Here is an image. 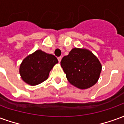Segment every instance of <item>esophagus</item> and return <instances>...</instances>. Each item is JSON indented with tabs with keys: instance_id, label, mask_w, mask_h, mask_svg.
I'll return each instance as SVG.
<instances>
[{
	"instance_id": "1",
	"label": "esophagus",
	"mask_w": 124,
	"mask_h": 124,
	"mask_svg": "<svg viewBox=\"0 0 124 124\" xmlns=\"http://www.w3.org/2000/svg\"><path fill=\"white\" fill-rule=\"evenodd\" d=\"M58 61H59V62H60V61H61V60H62V57L60 56L58 58Z\"/></svg>"
}]
</instances>
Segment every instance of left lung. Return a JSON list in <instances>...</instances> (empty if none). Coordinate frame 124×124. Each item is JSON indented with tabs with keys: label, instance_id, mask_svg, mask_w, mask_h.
<instances>
[{
	"label": "left lung",
	"instance_id": "1",
	"mask_svg": "<svg viewBox=\"0 0 124 124\" xmlns=\"http://www.w3.org/2000/svg\"><path fill=\"white\" fill-rule=\"evenodd\" d=\"M61 66L68 80L78 88L87 89L98 82L101 64L98 58L88 50L74 48L62 58Z\"/></svg>",
	"mask_w": 124,
	"mask_h": 124
}]
</instances>
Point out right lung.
Masks as SVG:
<instances>
[{
  "label": "right lung",
  "mask_w": 124,
  "mask_h": 124,
  "mask_svg": "<svg viewBox=\"0 0 124 124\" xmlns=\"http://www.w3.org/2000/svg\"><path fill=\"white\" fill-rule=\"evenodd\" d=\"M58 62L54 55L38 50L23 60L19 68L20 76L29 85H38L48 79L50 70Z\"/></svg>",
  "instance_id": "1"
}]
</instances>
